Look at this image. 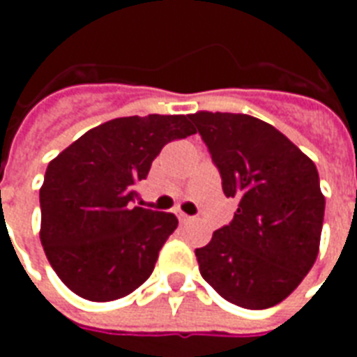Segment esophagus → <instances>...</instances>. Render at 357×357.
Listing matches in <instances>:
<instances>
[{
    "instance_id": "esophagus-1",
    "label": "esophagus",
    "mask_w": 357,
    "mask_h": 357,
    "mask_svg": "<svg viewBox=\"0 0 357 357\" xmlns=\"http://www.w3.org/2000/svg\"><path fill=\"white\" fill-rule=\"evenodd\" d=\"M176 216H178V220L181 222V224H187V222H191V220H193V218L187 216L185 212H181V210H176Z\"/></svg>"
}]
</instances>
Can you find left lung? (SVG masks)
Masks as SVG:
<instances>
[{"mask_svg": "<svg viewBox=\"0 0 357 357\" xmlns=\"http://www.w3.org/2000/svg\"><path fill=\"white\" fill-rule=\"evenodd\" d=\"M237 201L231 224L197 248L201 275L231 304L264 310L283 302L319 252L325 197L317 168L260 118L199 110L189 114Z\"/></svg>", "mask_w": 357, "mask_h": 357, "instance_id": "left-lung-1", "label": "left lung"}]
</instances>
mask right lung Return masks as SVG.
<instances>
[{
    "mask_svg": "<svg viewBox=\"0 0 357 357\" xmlns=\"http://www.w3.org/2000/svg\"><path fill=\"white\" fill-rule=\"evenodd\" d=\"M193 133L183 114L114 118L51 160L40 189V239L74 294L110 302L147 281L178 218L135 206V185L166 143Z\"/></svg>",
    "mask_w": 357,
    "mask_h": 357,
    "instance_id": "obj_1",
    "label": "right lung"
}]
</instances>
